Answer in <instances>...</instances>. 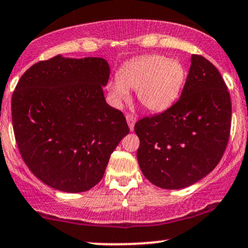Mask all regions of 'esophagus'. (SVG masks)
I'll return each instance as SVG.
<instances>
[{
  "label": "esophagus",
  "mask_w": 248,
  "mask_h": 248,
  "mask_svg": "<svg viewBox=\"0 0 248 248\" xmlns=\"http://www.w3.org/2000/svg\"><path fill=\"white\" fill-rule=\"evenodd\" d=\"M126 120H127V124H128V127H129V129L133 130L134 124H135V122H136V116L134 114H127Z\"/></svg>",
  "instance_id": "obj_1"
}]
</instances>
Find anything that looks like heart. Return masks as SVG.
Here are the masks:
<instances>
[{"mask_svg": "<svg viewBox=\"0 0 248 248\" xmlns=\"http://www.w3.org/2000/svg\"><path fill=\"white\" fill-rule=\"evenodd\" d=\"M116 79L108 85L114 104L127 100L129 91H136L140 104L150 112L158 113L171 107L178 99L186 81V70L177 59L144 55L127 62Z\"/></svg>", "mask_w": 248, "mask_h": 248, "instance_id": "heart-1", "label": "heart"}]
</instances>
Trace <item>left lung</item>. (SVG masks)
<instances>
[{
    "mask_svg": "<svg viewBox=\"0 0 248 248\" xmlns=\"http://www.w3.org/2000/svg\"><path fill=\"white\" fill-rule=\"evenodd\" d=\"M232 105L223 77L203 56L192 55L181 98L167 110L139 120L138 161L148 181L183 189L211 172L231 132Z\"/></svg>",
    "mask_w": 248,
    "mask_h": 248,
    "instance_id": "8db88e82",
    "label": "left lung"
}]
</instances>
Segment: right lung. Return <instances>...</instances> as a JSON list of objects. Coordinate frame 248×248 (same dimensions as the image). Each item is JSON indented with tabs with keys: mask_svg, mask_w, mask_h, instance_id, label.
<instances>
[{
	"mask_svg": "<svg viewBox=\"0 0 248 248\" xmlns=\"http://www.w3.org/2000/svg\"><path fill=\"white\" fill-rule=\"evenodd\" d=\"M109 72L98 57L56 56L36 62L17 82L11 98L17 147L46 186L64 192L90 190L129 133L121 110L105 100Z\"/></svg>",
	"mask_w": 248,
	"mask_h": 248,
	"instance_id": "1",
	"label": "right lung"
}]
</instances>
